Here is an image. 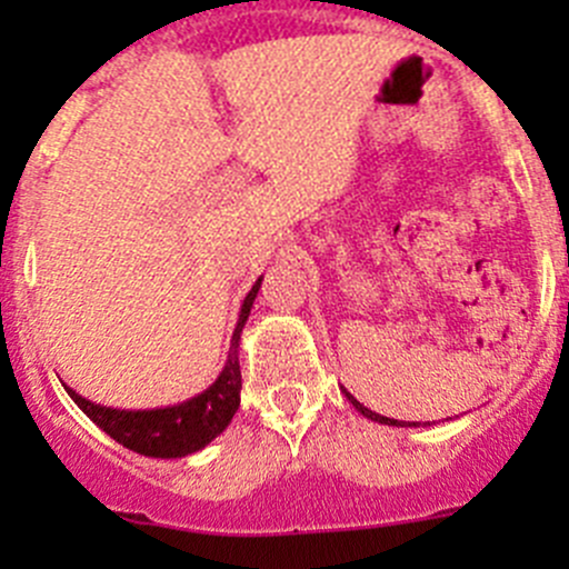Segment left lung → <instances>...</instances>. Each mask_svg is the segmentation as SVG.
I'll return each instance as SVG.
<instances>
[{
	"mask_svg": "<svg viewBox=\"0 0 569 569\" xmlns=\"http://www.w3.org/2000/svg\"><path fill=\"white\" fill-rule=\"evenodd\" d=\"M349 396V393H347ZM349 401H352L355 405V410L358 412H363L366 418H371V421H380V423H388V427H418V421H396V418H386V416H380V412H375V410H369V407H363L360 405L358 399H355V396H349Z\"/></svg>",
	"mask_w": 569,
	"mask_h": 569,
	"instance_id": "obj_1",
	"label": "left lung"
}]
</instances>
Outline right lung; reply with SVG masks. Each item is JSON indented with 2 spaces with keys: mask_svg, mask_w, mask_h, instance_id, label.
Returning a JSON list of instances; mask_svg holds the SVG:
<instances>
[{
  "mask_svg": "<svg viewBox=\"0 0 569 569\" xmlns=\"http://www.w3.org/2000/svg\"><path fill=\"white\" fill-rule=\"evenodd\" d=\"M258 286H261V278L256 280L250 295L244 297L242 313H239L237 330H233V338H231V355H228V363L209 391L183 401V405L164 407V410H137V412L109 410V407L93 405V401L82 399V396L71 391V388H68V393H71V399L77 401L79 410H82L90 421L99 423L109 438L118 440V443L126 446V449L137 451V455L187 457L192 455V451L203 449L206 443H211V440H214L228 423H231L233 412L239 410V391H242V371H239V358H237L239 332H242L244 321L250 317V308L258 295Z\"/></svg>",
  "mask_w": 569,
  "mask_h": 569,
  "instance_id": "add662e5",
  "label": "right lung"
}]
</instances>
